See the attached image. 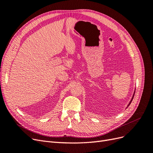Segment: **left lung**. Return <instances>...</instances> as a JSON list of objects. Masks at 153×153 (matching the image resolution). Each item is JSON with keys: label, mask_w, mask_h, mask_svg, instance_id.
<instances>
[{"label": "left lung", "mask_w": 153, "mask_h": 153, "mask_svg": "<svg viewBox=\"0 0 153 153\" xmlns=\"http://www.w3.org/2000/svg\"><path fill=\"white\" fill-rule=\"evenodd\" d=\"M133 98H132V100H133ZM132 100H131V101H132ZM131 101H130V103H129V105H130V103H131ZM129 105H128V106H129Z\"/></svg>", "instance_id": "8db88e82"}]
</instances>
